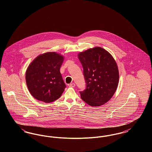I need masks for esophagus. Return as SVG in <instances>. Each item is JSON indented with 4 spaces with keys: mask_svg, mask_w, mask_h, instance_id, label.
Segmentation results:
<instances>
[{
    "mask_svg": "<svg viewBox=\"0 0 152 152\" xmlns=\"http://www.w3.org/2000/svg\"><path fill=\"white\" fill-rule=\"evenodd\" d=\"M69 87L73 88V87H75V83H71V84H69Z\"/></svg>",
    "mask_w": 152,
    "mask_h": 152,
    "instance_id": "34e87169",
    "label": "esophagus"
}]
</instances>
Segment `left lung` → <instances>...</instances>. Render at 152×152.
<instances>
[{"instance_id": "1", "label": "left lung", "mask_w": 152, "mask_h": 152, "mask_svg": "<svg viewBox=\"0 0 152 152\" xmlns=\"http://www.w3.org/2000/svg\"><path fill=\"white\" fill-rule=\"evenodd\" d=\"M78 58L83 67L86 88L80 92L81 99L92 107L105 104L116 92L119 73L112 56L101 47L80 52Z\"/></svg>"}]
</instances>
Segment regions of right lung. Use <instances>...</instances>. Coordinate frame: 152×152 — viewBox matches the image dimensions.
Returning <instances> with one entry per match:
<instances>
[{
    "label": "right lung",
    "mask_w": 152,
    "mask_h": 152,
    "mask_svg": "<svg viewBox=\"0 0 152 152\" xmlns=\"http://www.w3.org/2000/svg\"><path fill=\"white\" fill-rule=\"evenodd\" d=\"M64 58L56 52H50L39 55L29 64L26 80L35 99L49 103L61 96L66 88L60 71Z\"/></svg>",
    "instance_id": "1"
}]
</instances>
